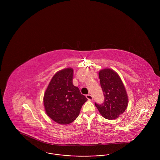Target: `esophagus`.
Listing matches in <instances>:
<instances>
[{
  "mask_svg": "<svg viewBox=\"0 0 160 160\" xmlns=\"http://www.w3.org/2000/svg\"><path fill=\"white\" fill-rule=\"evenodd\" d=\"M86 98H88V100H90V101H92V100L93 99V97H92V96L91 95H90V94L86 95Z\"/></svg>",
  "mask_w": 160,
  "mask_h": 160,
  "instance_id": "1",
  "label": "esophagus"
}]
</instances>
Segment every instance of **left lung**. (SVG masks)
Returning a JSON list of instances; mask_svg holds the SVG:
<instances>
[{
	"instance_id": "1",
	"label": "left lung",
	"mask_w": 160,
	"mask_h": 160,
	"mask_svg": "<svg viewBox=\"0 0 160 160\" xmlns=\"http://www.w3.org/2000/svg\"><path fill=\"white\" fill-rule=\"evenodd\" d=\"M100 84L104 95L102 104L95 103L100 114L109 120L116 119L127 109L128 97L127 91L119 74L110 68L99 71Z\"/></svg>"
}]
</instances>
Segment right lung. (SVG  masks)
Wrapping results in <instances>:
<instances>
[{
    "label": "right lung",
    "instance_id": "add662e5",
    "mask_svg": "<svg viewBox=\"0 0 160 160\" xmlns=\"http://www.w3.org/2000/svg\"><path fill=\"white\" fill-rule=\"evenodd\" d=\"M72 78V68L58 71L44 93L43 102L46 114L59 124L67 125L76 120L88 100L74 86Z\"/></svg>",
    "mask_w": 160,
    "mask_h": 160
}]
</instances>
